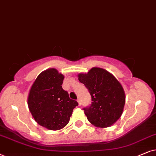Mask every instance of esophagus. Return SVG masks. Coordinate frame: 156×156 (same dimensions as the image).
<instances>
[{
    "label": "esophagus",
    "instance_id": "obj_1",
    "mask_svg": "<svg viewBox=\"0 0 156 156\" xmlns=\"http://www.w3.org/2000/svg\"><path fill=\"white\" fill-rule=\"evenodd\" d=\"M77 101H78V105H79V106H80V105H81V102H80V99H78V100H77Z\"/></svg>",
    "mask_w": 156,
    "mask_h": 156
}]
</instances>
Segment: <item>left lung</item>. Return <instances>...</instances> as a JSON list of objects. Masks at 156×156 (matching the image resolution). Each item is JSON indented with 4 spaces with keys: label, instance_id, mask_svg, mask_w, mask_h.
<instances>
[{
    "label": "left lung",
    "instance_id": "8db88e82",
    "mask_svg": "<svg viewBox=\"0 0 156 156\" xmlns=\"http://www.w3.org/2000/svg\"><path fill=\"white\" fill-rule=\"evenodd\" d=\"M78 77L91 96L90 105L83 108L88 121L98 128L115 123L123 113L126 102L125 92L119 81L106 70L95 67Z\"/></svg>",
    "mask_w": 156,
    "mask_h": 156
}]
</instances>
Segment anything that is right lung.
<instances>
[{
	"label": "right lung",
	"mask_w": 156,
	"mask_h": 156,
	"mask_svg": "<svg viewBox=\"0 0 156 156\" xmlns=\"http://www.w3.org/2000/svg\"><path fill=\"white\" fill-rule=\"evenodd\" d=\"M63 79V74L49 68L38 75L29 91L28 105L33 118L48 130L65 127L73 110L78 105L62 88Z\"/></svg>",
	"instance_id": "right-lung-1"
}]
</instances>
